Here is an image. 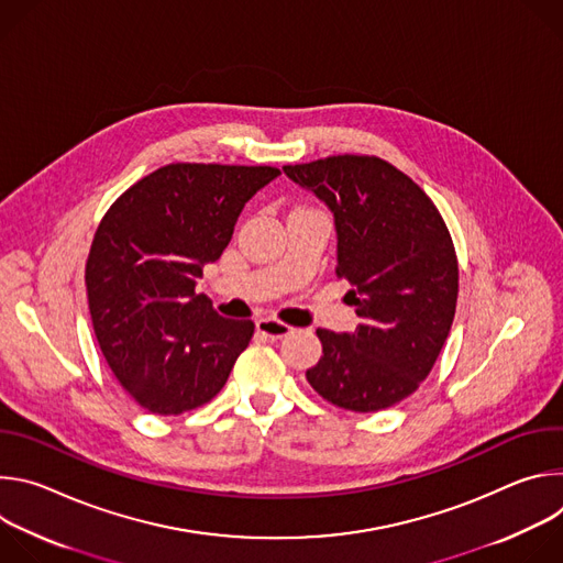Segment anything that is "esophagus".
Returning <instances> with one entry per match:
<instances>
[{"label": "esophagus", "instance_id": "1", "mask_svg": "<svg viewBox=\"0 0 563 563\" xmlns=\"http://www.w3.org/2000/svg\"><path fill=\"white\" fill-rule=\"evenodd\" d=\"M256 330H258V334H263V336H267L272 341L285 339L287 334H291V328L280 323V320H276V318H258L256 320Z\"/></svg>", "mask_w": 563, "mask_h": 563}]
</instances>
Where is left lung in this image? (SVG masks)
Wrapping results in <instances>:
<instances>
[{
	"label": "left lung",
	"mask_w": 563,
	"mask_h": 563,
	"mask_svg": "<svg viewBox=\"0 0 563 563\" xmlns=\"http://www.w3.org/2000/svg\"><path fill=\"white\" fill-rule=\"evenodd\" d=\"M283 172L332 211L336 274L361 316L354 332L316 330L323 356L305 376L343 410L391 408L426 380L452 328L450 231L423 189L380 157L332 155Z\"/></svg>",
	"instance_id": "obj_1"
}]
</instances>
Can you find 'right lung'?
<instances>
[{
	"mask_svg": "<svg viewBox=\"0 0 563 563\" xmlns=\"http://www.w3.org/2000/svg\"><path fill=\"white\" fill-rule=\"evenodd\" d=\"M274 167L167 165L126 189L102 218L87 261L96 339L144 410L183 415L211 400L254 336L196 294L245 205Z\"/></svg>",
	"mask_w": 563,
	"mask_h": 563,
	"instance_id": "obj_1",
	"label": "right lung"
}]
</instances>
